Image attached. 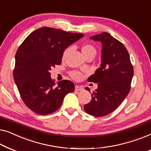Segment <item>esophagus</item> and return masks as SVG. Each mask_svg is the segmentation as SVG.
I'll use <instances>...</instances> for the list:
<instances>
[{"label": "esophagus", "instance_id": "esophagus-1", "mask_svg": "<svg viewBox=\"0 0 151 151\" xmlns=\"http://www.w3.org/2000/svg\"><path fill=\"white\" fill-rule=\"evenodd\" d=\"M83 90V87L81 86H75V90L76 91H81Z\"/></svg>", "mask_w": 151, "mask_h": 151}]
</instances>
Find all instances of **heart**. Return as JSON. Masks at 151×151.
I'll return each mask as SVG.
<instances>
[{
  "label": "heart",
  "mask_w": 151,
  "mask_h": 151,
  "mask_svg": "<svg viewBox=\"0 0 151 151\" xmlns=\"http://www.w3.org/2000/svg\"><path fill=\"white\" fill-rule=\"evenodd\" d=\"M81 50L83 54L85 57L86 55H90V54H94L96 55V50L95 47L92 44H84L83 46L81 47ZM69 51V48H67L66 50L64 51V53H63V57H65V55H67L68 52ZM70 76H72V78H74L75 80H79L83 77L82 74L78 71H73L70 73Z\"/></svg>",
  "instance_id": "obj_1"
}]
</instances>
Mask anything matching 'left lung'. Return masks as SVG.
<instances>
[{"mask_svg":"<svg viewBox=\"0 0 151 151\" xmlns=\"http://www.w3.org/2000/svg\"><path fill=\"white\" fill-rule=\"evenodd\" d=\"M102 44L101 67L88 81L97 83L92 100L84 105L87 113L95 117L108 115L120 106L131 89L133 65L127 48L107 32L90 37ZM90 92V89L86 88Z\"/></svg>","mask_w":151,"mask_h":151,"instance_id":"1","label":"left lung"}]
</instances>
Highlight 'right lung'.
Here are the masks:
<instances>
[{
	"mask_svg": "<svg viewBox=\"0 0 151 151\" xmlns=\"http://www.w3.org/2000/svg\"><path fill=\"white\" fill-rule=\"evenodd\" d=\"M84 36L50 27H42L27 36L16 54L14 78L25 105L40 115L55 112L75 85L63 80L55 86L50 70L60 65L68 46Z\"/></svg>",
	"mask_w": 151,
	"mask_h": 151,
	"instance_id": "1",
	"label": "right lung"
}]
</instances>
